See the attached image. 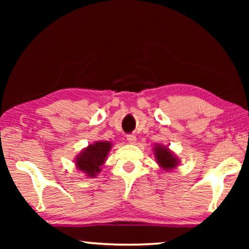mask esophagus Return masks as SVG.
<instances>
[{"mask_svg": "<svg viewBox=\"0 0 249 249\" xmlns=\"http://www.w3.org/2000/svg\"><path fill=\"white\" fill-rule=\"evenodd\" d=\"M126 137H127V141L129 144H134V142H136V136H135L134 134H128Z\"/></svg>", "mask_w": 249, "mask_h": 249, "instance_id": "obj_1", "label": "esophagus"}]
</instances>
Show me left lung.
<instances>
[{
  "mask_svg": "<svg viewBox=\"0 0 249 249\" xmlns=\"http://www.w3.org/2000/svg\"><path fill=\"white\" fill-rule=\"evenodd\" d=\"M155 155L156 158L158 160V163L165 169H171L177 166V159L174 155H172L167 147L157 146L155 148Z\"/></svg>",
  "mask_w": 249,
  "mask_h": 249,
  "instance_id": "8db88e82",
  "label": "left lung"
}]
</instances>
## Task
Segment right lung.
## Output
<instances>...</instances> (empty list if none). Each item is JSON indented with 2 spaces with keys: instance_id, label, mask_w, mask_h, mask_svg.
Returning a JSON list of instances; mask_svg holds the SVG:
<instances>
[{
  "instance_id": "obj_1",
  "label": "right lung",
  "mask_w": 249,
  "mask_h": 249,
  "mask_svg": "<svg viewBox=\"0 0 249 249\" xmlns=\"http://www.w3.org/2000/svg\"><path fill=\"white\" fill-rule=\"evenodd\" d=\"M111 147L112 145L108 142H98L93 145H90L75 160L78 169L90 177H94L96 174H99L101 170L100 167L103 165Z\"/></svg>"
}]
</instances>
